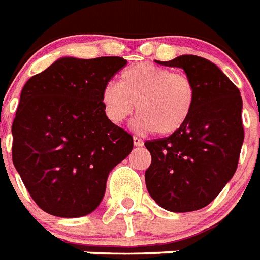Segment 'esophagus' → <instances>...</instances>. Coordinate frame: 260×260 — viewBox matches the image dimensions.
Returning <instances> with one entry per match:
<instances>
[{
  "mask_svg": "<svg viewBox=\"0 0 260 260\" xmlns=\"http://www.w3.org/2000/svg\"><path fill=\"white\" fill-rule=\"evenodd\" d=\"M133 142H134V146L137 147L143 146V141L141 138H138V137H133Z\"/></svg>",
  "mask_w": 260,
  "mask_h": 260,
  "instance_id": "obj_1",
  "label": "esophagus"
}]
</instances>
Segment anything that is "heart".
I'll list each match as a JSON object with an SVG mask.
<instances>
[{
    "label": "heart",
    "mask_w": 260,
    "mask_h": 260,
    "mask_svg": "<svg viewBox=\"0 0 260 260\" xmlns=\"http://www.w3.org/2000/svg\"><path fill=\"white\" fill-rule=\"evenodd\" d=\"M106 115L122 123L136 110V127L162 137L176 134L192 115L196 87L184 74L150 63H138L119 75L118 84H106L101 95Z\"/></svg>",
    "instance_id": "b5f03b06"
}]
</instances>
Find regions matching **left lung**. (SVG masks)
I'll use <instances>...</instances> for the list:
<instances>
[{"mask_svg":"<svg viewBox=\"0 0 260 260\" xmlns=\"http://www.w3.org/2000/svg\"><path fill=\"white\" fill-rule=\"evenodd\" d=\"M157 63L184 70L196 87V103L181 130L145 142L151 154L145 182L151 199L166 211H197L215 200L236 172L244 140L242 96L204 57L182 55Z\"/></svg>","mask_w":260,"mask_h":260,"instance_id":"1","label":"left lung"}]
</instances>
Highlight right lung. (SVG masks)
I'll use <instances>...</instances> for the list:
<instances>
[{
	"instance_id": "right-lung-1",
	"label": "right lung",
	"mask_w": 260,
	"mask_h": 260,
	"mask_svg": "<svg viewBox=\"0 0 260 260\" xmlns=\"http://www.w3.org/2000/svg\"><path fill=\"white\" fill-rule=\"evenodd\" d=\"M127 61L61 57L25 83L12 124V158L35 203L49 215L80 217L101 204L111 170L133 137L107 118L101 95Z\"/></svg>"
}]
</instances>
